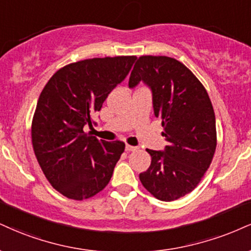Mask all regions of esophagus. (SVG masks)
Returning a JSON list of instances; mask_svg holds the SVG:
<instances>
[{
    "label": "esophagus",
    "instance_id": "34e87169",
    "mask_svg": "<svg viewBox=\"0 0 251 251\" xmlns=\"http://www.w3.org/2000/svg\"><path fill=\"white\" fill-rule=\"evenodd\" d=\"M125 150H126V152H133V151L137 150V147H135V146H131V145H126Z\"/></svg>",
    "mask_w": 251,
    "mask_h": 251
}]
</instances>
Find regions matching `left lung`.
Wrapping results in <instances>:
<instances>
[{
  "label": "left lung",
  "instance_id": "8db88e82",
  "mask_svg": "<svg viewBox=\"0 0 251 251\" xmlns=\"http://www.w3.org/2000/svg\"><path fill=\"white\" fill-rule=\"evenodd\" d=\"M141 80L152 90L154 114L162 120L168 145L164 151L146 150L152 161L139 179L158 200H177L200 183L212 164L216 150L212 101L194 74L171 57H139L128 86Z\"/></svg>",
  "mask_w": 251,
  "mask_h": 251
}]
</instances>
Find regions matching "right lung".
I'll list each match as a JSON object with an SVG mask.
<instances>
[{
    "instance_id": "1",
    "label": "right lung",
    "mask_w": 251,
    "mask_h": 251,
    "mask_svg": "<svg viewBox=\"0 0 251 251\" xmlns=\"http://www.w3.org/2000/svg\"><path fill=\"white\" fill-rule=\"evenodd\" d=\"M135 59L117 56L71 63L41 92L31 124L32 147L45 177L66 198L85 200L110 182L125 144L98 140L83 127L96 125L93 113L100 111Z\"/></svg>"
}]
</instances>
